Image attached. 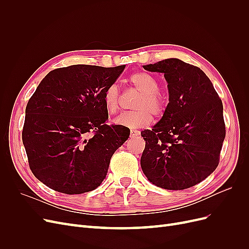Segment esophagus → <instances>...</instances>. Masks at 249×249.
Here are the masks:
<instances>
[{"label": "esophagus", "mask_w": 249, "mask_h": 249, "mask_svg": "<svg viewBox=\"0 0 249 249\" xmlns=\"http://www.w3.org/2000/svg\"><path fill=\"white\" fill-rule=\"evenodd\" d=\"M140 135V132L137 131V130H131V136L132 137H136V136H139Z\"/></svg>", "instance_id": "obj_1"}]
</instances>
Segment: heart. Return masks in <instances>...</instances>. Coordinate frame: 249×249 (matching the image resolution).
<instances>
[{"label":"heart","instance_id":"heart-1","mask_svg":"<svg viewBox=\"0 0 249 249\" xmlns=\"http://www.w3.org/2000/svg\"><path fill=\"white\" fill-rule=\"evenodd\" d=\"M132 86L142 93L135 105L136 111L125 112L119 115L114 123L116 124L137 129L145 126L152 122V113L155 116H161L166 110V101L158 93L159 83L147 72H135L129 78ZM103 102L109 114H115L119 110V90L116 84H112L105 90Z\"/></svg>","mask_w":249,"mask_h":249}]
</instances>
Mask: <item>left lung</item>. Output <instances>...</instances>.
I'll return each mask as SVG.
<instances>
[{
    "label": "left lung",
    "mask_w": 249,
    "mask_h": 249,
    "mask_svg": "<svg viewBox=\"0 0 249 249\" xmlns=\"http://www.w3.org/2000/svg\"><path fill=\"white\" fill-rule=\"evenodd\" d=\"M164 73L169 103L160 122L141 132L145 148L141 168L147 179L167 190H184L218 166L225 137L219 95L199 67L177 58L143 65Z\"/></svg>",
    "instance_id": "obj_1"
}]
</instances>
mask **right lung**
<instances>
[{
    "label": "right lung",
    "instance_id": "add662e5",
    "mask_svg": "<svg viewBox=\"0 0 249 249\" xmlns=\"http://www.w3.org/2000/svg\"><path fill=\"white\" fill-rule=\"evenodd\" d=\"M124 67L77 64L54 70L29 100L22 143L30 169L51 189L81 194L106 178L130 129L106 124L103 96Z\"/></svg>",
    "mask_w": 249,
    "mask_h": 249
}]
</instances>
